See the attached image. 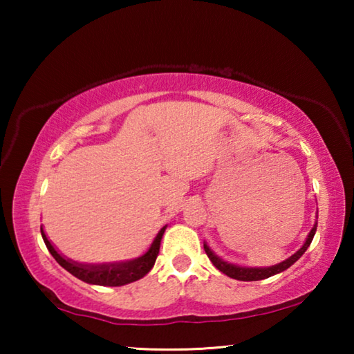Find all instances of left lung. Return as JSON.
I'll return each instance as SVG.
<instances>
[{
	"instance_id": "1",
	"label": "left lung",
	"mask_w": 354,
	"mask_h": 354,
	"mask_svg": "<svg viewBox=\"0 0 354 354\" xmlns=\"http://www.w3.org/2000/svg\"><path fill=\"white\" fill-rule=\"evenodd\" d=\"M315 231H317V223L314 225L313 230H310L309 236L306 239V242L303 243V247L299 248L295 254H292L289 259H286L283 262L277 263V266H272V267H267V268L239 267V266H234V263H227L223 259H220V257L215 254L211 248L207 247V243H205V251H206L207 257H209V259H211V262L214 263V266L217 267L221 273H225L226 277L234 278V279H239V281H259V279L270 278V277H273V274L284 272L290 266H293V263H295L299 259V257L304 254V251L308 250V247L310 245V242H313V239L315 236Z\"/></svg>"
}]
</instances>
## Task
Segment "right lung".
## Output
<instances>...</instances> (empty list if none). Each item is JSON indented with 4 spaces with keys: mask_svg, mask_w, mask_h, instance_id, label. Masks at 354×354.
<instances>
[{
    "mask_svg": "<svg viewBox=\"0 0 354 354\" xmlns=\"http://www.w3.org/2000/svg\"><path fill=\"white\" fill-rule=\"evenodd\" d=\"M165 227L167 226H164L162 230L158 232V236L154 237L151 247H149V250L143 256L137 257V259H133V261L111 262V263H80V262L67 259V257L59 253V251L53 247V243L48 241V237L41 226H40V232L51 256L57 261L59 266L64 267L65 270L70 272L73 277L84 281V283L87 284L117 287V286L134 283V281L143 278L149 270H151L156 262V257L159 254L160 241H162Z\"/></svg>",
    "mask_w": 354,
    "mask_h": 354,
    "instance_id": "1",
    "label": "right lung"
}]
</instances>
